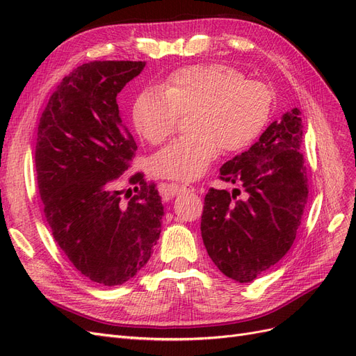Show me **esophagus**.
Listing matches in <instances>:
<instances>
[{"label":"esophagus","mask_w":356,"mask_h":356,"mask_svg":"<svg viewBox=\"0 0 356 356\" xmlns=\"http://www.w3.org/2000/svg\"><path fill=\"white\" fill-rule=\"evenodd\" d=\"M172 195H179V193H186V191H196L195 186L190 184H172L170 187Z\"/></svg>","instance_id":"esophagus-1"}]
</instances>
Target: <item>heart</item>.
Wrapping results in <instances>:
<instances>
[{
	"instance_id": "b5f03b06",
	"label": "heart",
	"mask_w": 356,
	"mask_h": 356,
	"mask_svg": "<svg viewBox=\"0 0 356 356\" xmlns=\"http://www.w3.org/2000/svg\"><path fill=\"white\" fill-rule=\"evenodd\" d=\"M272 108V92L245 79L225 63H197L170 72L159 89L136 96L132 122L136 132L160 144L175 132L181 114H190L193 135L170 143L153 157V170L172 179H196L208 170L221 148L236 153L263 132Z\"/></svg>"
}]
</instances>
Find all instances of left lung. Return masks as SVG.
<instances>
[{"mask_svg":"<svg viewBox=\"0 0 356 356\" xmlns=\"http://www.w3.org/2000/svg\"><path fill=\"white\" fill-rule=\"evenodd\" d=\"M303 123L298 108L268 126L248 152L220 169V178L241 184L236 191L211 188L204 196L202 239L220 270L246 284L275 266L293 245L307 202ZM241 193V191H239Z\"/></svg>","mask_w":356,"mask_h":356,"instance_id":"8db88e82","label":"left lung"}]
</instances>
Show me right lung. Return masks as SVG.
<instances>
[{
    "instance_id": "right-lung-1",
    "label": "right lung",
    "mask_w": 356,
    "mask_h": 356,
    "mask_svg": "<svg viewBox=\"0 0 356 356\" xmlns=\"http://www.w3.org/2000/svg\"><path fill=\"white\" fill-rule=\"evenodd\" d=\"M145 62L95 60L60 81L38 124L35 169L51 234L92 282L122 285L147 264L159 241L163 204L138 172L126 200L118 188L136 143L117 95Z\"/></svg>"
}]
</instances>
